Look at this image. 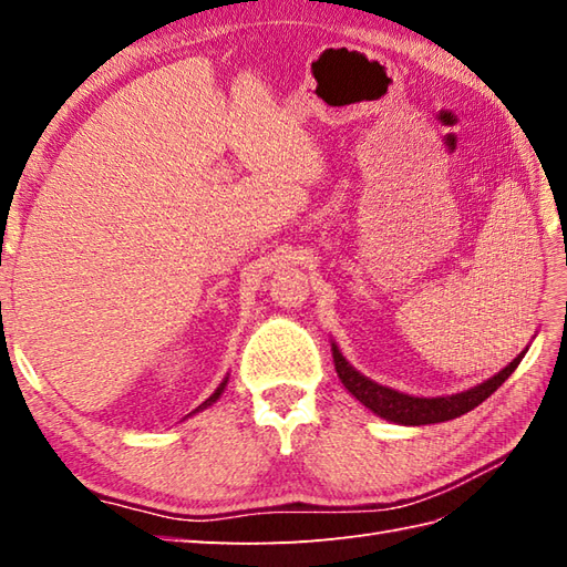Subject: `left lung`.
Returning <instances> with one entry per match:
<instances>
[{
  "mask_svg": "<svg viewBox=\"0 0 567 567\" xmlns=\"http://www.w3.org/2000/svg\"><path fill=\"white\" fill-rule=\"evenodd\" d=\"M331 351H333L336 372H339L343 388L351 392L360 404H365L372 414L404 426L441 424V421L467 414L470 409L483 404L492 392H497V388H502V382L512 375L526 353L522 351L507 368L499 370L495 378L480 382L477 388H470L465 392H457L451 396H412V394L396 392L392 388H384V384H378L370 378H365L363 372H358L351 363H348L336 343H331Z\"/></svg>",
  "mask_w": 567,
  "mask_h": 567,
  "instance_id": "left-lung-1",
  "label": "left lung"
}]
</instances>
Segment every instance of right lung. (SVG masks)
I'll return each instance as SVG.
<instances>
[{"instance_id":"add662e5","label":"right lung","mask_w":567,"mask_h":567,"mask_svg":"<svg viewBox=\"0 0 567 567\" xmlns=\"http://www.w3.org/2000/svg\"><path fill=\"white\" fill-rule=\"evenodd\" d=\"M226 382H228V378H224V382L219 384V388H216V390H214V394L209 396V400H207V402H202V404H199V406L195 409V412H199V409H207V406H212V404H214L216 400H219V396H221V392H224V388H226ZM195 412H192V414H195Z\"/></svg>"}]
</instances>
